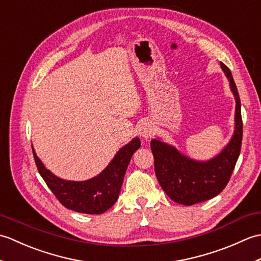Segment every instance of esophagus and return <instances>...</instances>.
Segmentation results:
<instances>
[{
    "instance_id": "1",
    "label": "esophagus",
    "mask_w": 261,
    "mask_h": 261,
    "mask_svg": "<svg viewBox=\"0 0 261 261\" xmlns=\"http://www.w3.org/2000/svg\"><path fill=\"white\" fill-rule=\"evenodd\" d=\"M140 137L142 138L143 140H148L154 135V127L152 124L149 123V122H145L142 123L141 127H140V132H139Z\"/></svg>"
}]
</instances>
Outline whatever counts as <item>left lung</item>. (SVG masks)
Here are the masks:
<instances>
[{"label":"left lung","mask_w":261,"mask_h":261,"mask_svg":"<svg viewBox=\"0 0 261 261\" xmlns=\"http://www.w3.org/2000/svg\"><path fill=\"white\" fill-rule=\"evenodd\" d=\"M229 80L230 90L236 99L234 131L228 145L208 160H195L180 152L159 138L152 139L150 147L154 158V171L164 192L174 202L190 205L213 198L228 184L242 142L241 102L230 69L221 63Z\"/></svg>","instance_id":"8db88e82"}]
</instances>
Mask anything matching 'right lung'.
Here are the masks:
<instances>
[{"mask_svg":"<svg viewBox=\"0 0 261 261\" xmlns=\"http://www.w3.org/2000/svg\"><path fill=\"white\" fill-rule=\"evenodd\" d=\"M138 137L122 147L113 159L98 175L86 180H67L54 175L32 147L33 157L43 180L65 207L85 214H102L112 207L122 187V182L132 154L140 148Z\"/></svg>","mask_w":261,"mask_h":261,"instance_id":"obj_1","label":"right lung"}]
</instances>
